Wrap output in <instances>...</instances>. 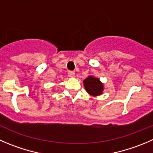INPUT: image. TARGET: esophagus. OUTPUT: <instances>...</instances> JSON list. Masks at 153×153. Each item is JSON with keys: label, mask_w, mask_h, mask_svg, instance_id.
I'll list each match as a JSON object with an SVG mask.
<instances>
[{"label": "esophagus", "mask_w": 153, "mask_h": 153, "mask_svg": "<svg viewBox=\"0 0 153 153\" xmlns=\"http://www.w3.org/2000/svg\"><path fill=\"white\" fill-rule=\"evenodd\" d=\"M68 75H69L70 78H73V77H75V72H72V71H69V72H68Z\"/></svg>", "instance_id": "1"}]
</instances>
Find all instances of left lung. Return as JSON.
<instances>
[{
    "instance_id": "8db88e82",
    "label": "left lung",
    "mask_w": 153,
    "mask_h": 153,
    "mask_svg": "<svg viewBox=\"0 0 153 153\" xmlns=\"http://www.w3.org/2000/svg\"><path fill=\"white\" fill-rule=\"evenodd\" d=\"M84 85L86 91L93 96H99L103 93V84L97 78L93 76L87 77L84 80Z\"/></svg>"
}]
</instances>
